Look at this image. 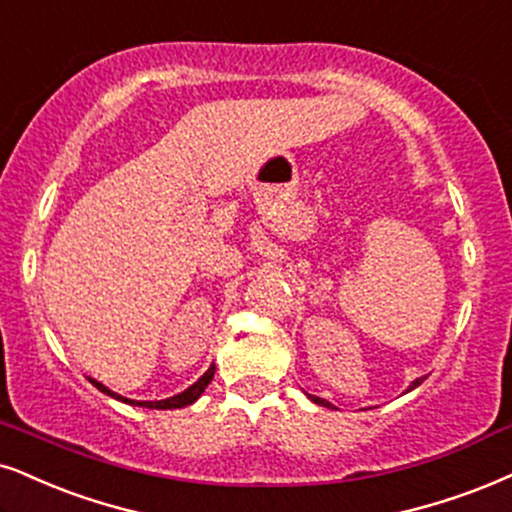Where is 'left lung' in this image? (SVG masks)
<instances>
[{
	"instance_id": "obj_1",
	"label": "left lung",
	"mask_w": 512,
	"mask_h": 512,
	"mask_svg": "<svg viewBox=\"0 0 512 512\" xmlns=\"http://www.w3.org/2000/svg\"><path fill=\"white\" fill-rule=\"evenodd\" d=\"M422 380H425V377H420V380H415L413 384H410V389H413V387H418V384H422ZM311 399H313L315 403H320V406H327V408H332V403H327L325 399H320V396H311Z\"/></svg>"
}]
</instances>
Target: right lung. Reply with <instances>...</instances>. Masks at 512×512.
I'll return each instance as SVG.
<instances>
[{"instance_id": "add662e5", "label": "right lung", "mask_w": 512, "mask_h": 512, "mask_svg": "<svg viewBox=\"0 0 512 512\" xmlns=\"http://www.w3.org/2000/svg\"><path fill=\"white\" fill-rule=\"evenodd\" d=\"M213 372H216V365H211V368H208V370L204 372V375H201L199 380L192 384V387L182 391V394H178V396H170V399H163V401H130V399H123V396L113 394V391H111V389H106L102 382H97V380H90V382H92L94 387H97L99 391H104V394H109V396H113V399H118V401L132 403V406H142V408L166 410V408H182V406H189V403L197 401L199 396H201V391H204V389L208 387V382L213 380Z\"/></svg>"}]
</instances>
